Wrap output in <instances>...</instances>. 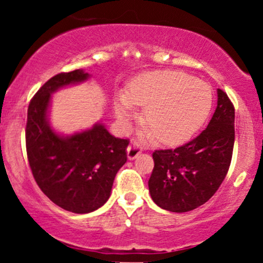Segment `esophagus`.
Listing matches in <instances>:
<instances>
[{"label": "esophagus", "mask_w": 263, "mask_h": 263, "mask_svg": "<svg viewBox=\"0 0 263 263\" xmlns=\"http://www.w3.org/2000/svg\"><path fill=\"white\" fill-rule=\"evenodd\" d=\"M142 152V149L140 148V146L136 143H132L129 144L128 148H127V158L129 159V161H132V159L137 158L138 155Z\"/></svg>", "instance_id": "obj_1"}]
</instances>
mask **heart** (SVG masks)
<instances>
[{
	"label": "heart",
	"mask_w": 263,
	"mask_h": 263,
	"mask_svg": "<svg viewBox=\"0 0 263 263\" xmlns=\"http://www.w3.org/2000/svg\"><path fill=\"white\" fill-rule=\"evenodd\" d=\"M213 104L209 85L182 71L155 70L136 77L123 95L114 100V114L123 128L134 117V107H144V137L164 144L189 140L206 120Z\"/></svg>",
	"instance_id": "1"
}]
</instances>
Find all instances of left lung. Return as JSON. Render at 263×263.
<instances>
[{
  "instance_id": "obj_1",
  "label": "left lung",
  "mask_w": 263,
  "mask_h": 263,
  "mask_svg": "<svg viewBox=\"0 0 263 263\" xmlns=\"http://www.w3.org/2000/svg\"><path fill=\"white\" fill-rule=\"evenodd\" d=\"M235 108L218 89V105L208 127L174 149L153 152L148 180L152 200L162 209L185 213L213 197L230 167L235 141Z\"/></svg>"
}]
</instances>
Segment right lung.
Returning a JSON list of instances; mask_svg holds the SVG:
<instances>
[{"label":"right lung","mask_w":263,"mask_h":263,"mask_svg":"<svg viewBox=\"0 0 263 263\" xmlns=\"http://www.w3.org/2000/svg\"><path fill=\"white\" fill-rule=\"evenodd\" d=\"M90 78L83 69L49 79L29 102L26 147L29 167L42 192L75 214L99 209L108 200L114 179L127 161L128 140L115 137L100 122L64 136L49 123L52 93Z\"/></svg>","instance_id":"1"}]
</instances>
